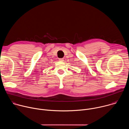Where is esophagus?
<instances>
[{"mask_svg": "<svg viewBox=\"0 0 129 129\" xmlns=\"http://www.w3.org/2000/svg\"><path fill=\"white\" fill-rule=\"evenodd\" d=\"M59 61H61V62H62L64 61V59L63 58H60V59H59Z\"/></svg>", "mask_w": 129, "mask_h": 129, "instance_id": "1", "label": "esophagus"}]
</instances>
